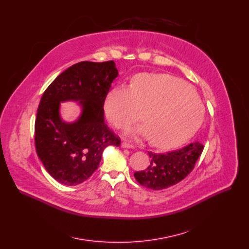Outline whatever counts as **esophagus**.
I'll list each match as a JSON object with an SVG mask.
<instances>
[{
  "label": "esophagus",
  "mask_w": 249,
  "mask_h": 249,
  "mask_svg": "<svg viewBox=\"0 0 249 249\" xmlns=\"http://www.w3.org/2000/svg\"><path fill=\"white\" fill-rule=\"evenodd\" d=\"M121 147L123 149H134V146L129 144V143H126V142H123V143L121 144Z\"/></svg>",
  "instance_id": "1"
}]
</instances>
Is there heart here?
<instances>
[{
	"instance_id": "b5f03b06",
	"label": "heart",
	"mask_w": 249,
	"mask_h": 249,
	"mask_svg": "<svg viewBox=\"0 0 249 249\" xmlns=\"http://www.w3.org/2000/svg\"><path fill=\"white\" fill-rule=\"evenodd\" d=\"M138 106L146 108V123L129 126L125 133L136 139H151L159 149H172L187 142L204 120V105L184 82L166 74H139L132 87L116 86L104 101L106 118L123 127L138 118Z\"/></svg>"
}]
</instances>
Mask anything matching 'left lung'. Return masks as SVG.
Returning <instances> with one entry per match:
<instances>
[{"label":"left lung","mask_w":249,"mask_h":249,"mask_svg":"<svg viewBox=\"0 0 249 249\" xmlns=\"http://www.w3.org/2000/svg\"><path fill=\"white\" fill-rule=\"evenodd\" d=\"M203 149L202 144L195 142L181 150L167 154L149 153L151 162L148 168L135 172V178L141 185L153 190L175 185L191 172Z\"/></svg>","instance_id":"8db88e82"}]
</instances>
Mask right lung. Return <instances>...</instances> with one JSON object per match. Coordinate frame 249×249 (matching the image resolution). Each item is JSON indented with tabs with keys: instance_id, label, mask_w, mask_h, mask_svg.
Wrapping results in <instances>:
<instances>
[{
	"instance_id": "right-lung-1",
	"label": "right lung",
	"mask_w": 249,
	"mask_h": 249,
	"mask_svg": "<svg viewBox=\"0 0 249 249\" xmlns=\"http://www.w3.org/2000/svg\"><path fill=\"white\" fill-rule=\"evenodd\" d=\"M118 77L113 61L81 62L68 68L44 91L35 120V147L46 171L58 182L75 186L97 169L104 149L120 139L104 123L103 104ZM77 102L74 122L60 115V103Z\"/></svg>"
}]
</instances>
